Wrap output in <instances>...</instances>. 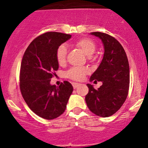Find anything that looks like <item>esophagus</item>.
<instances>
[{
    "label": "esophagus",
    "instance_id": "1",
    "mask_svg": "<svg viewBox=\"0 0 148 148\" xmlns=\"http://www.w3.org/2000/svg\"><path fill=\"white\" fill-rule=\"evenodd\" d=\"M72 84H73V88H74V89L77 88V87H78V86L80 85V84H79V83H75V82H73V83Z\"/></svg>",
    "mask_w": 148,
    "mask_h": 148
}]
</instances>
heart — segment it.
<instances>
[{
  "instance_id": "obj_1",
  "label": "heart",
  "mask_w": 148,
  "mask_h": 148,
  "mask_svg": "<svg viewBox=\"0 0 148 148\" xmlns=\"http://www.w3.org/2000/svg\"><path fill=\"white\" fill-rule=\"evenodd\" d=\"M75 45L77 47L82 49L84 53H85V55L90 57V58H92L91 56L95 53V49H96V45L95 43L91 39L87 38H84L76 40ZM66 56H67V49L66 46L64 44L59 46L56 53V60L58 61V64H64L66 61ZM88 73L89 70L87 67L75 66L68 70L66 73V75L68 78L72 80L82 81Z\"/></svg>"
}]
</instances>
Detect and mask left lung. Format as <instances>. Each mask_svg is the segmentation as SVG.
I'll use <instances>...</instances> for the list:
<instances>
[{"label":"left lung","mask_w":148,"mask_h":148,"mask_svg":"<svg viewBox=\"0 0 148 148\" xmlns=\"http://www.w3.org/2000/svg\"><path fill=\"white\" fill-rule=\"evenodd\" d=\"M102 40L104 47L103 59L90 77V82H102L95 90L87 85L88 93L85 101L90 110L101 117H108L121 108L127 99L130 84V68L126 53L113 36L100 32H91Z\"/></svg>","instance_id":"left-lung-1"}]
</instances>
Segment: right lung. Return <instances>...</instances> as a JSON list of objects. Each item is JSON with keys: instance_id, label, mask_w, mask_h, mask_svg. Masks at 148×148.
<instances>
[{"instance_id": "right-lung-1", "label": "right lung", "mask_w": 148, "mask_h": 148, "mask_svg": "<svg viewBox=\"0 0 148 148\" xmlns=\"http://www.w3.org/2000/svg\"><path fill=\"white\" fill-rule=\"evenodd\" d=\"M71 38L69 34L48 32L30 43L22 58L20 90L25 102L36 115L54 119L65 111L73 87L64 81L60 86L51 85V78L58 70L56 50Z\"/></svg>"}]
</instances>
